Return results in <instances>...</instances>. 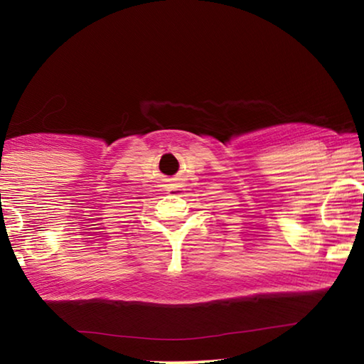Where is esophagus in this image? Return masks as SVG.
Returning a JSON list of instances; mask_svg holds the SVG:
<instances>
[{
    "instance_id": "34e87169",
    "label": "esophagus",
    "mask_w": 364,
    "mask_h": 364,
    "mask_svg": "<svg viewBox=\"0 0 364 364\" xmlns=\"http://www.w3.org/2000/svg\"><path fill=\"white\" fill-rule=\"evenodd\" d=\"M176 181L178 180H168V183L165 184V188H167V191H173V193H176L178 196H183L186 188H184L183 183H176Z\"/></svg>"
}]
</instances>
